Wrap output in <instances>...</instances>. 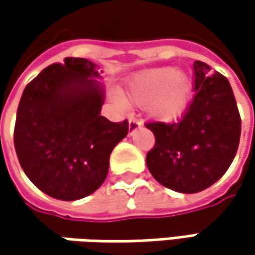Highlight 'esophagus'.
<instances>
[{
	"instance_id": "esophagus-1",
	"label": "esophagus",
	"mask_w": 255,
	"mask_h": 255,
	"mask_svg": "<svg viewBox=\"0 0 255 255\" xmlns=\"http://www.w3.org/2000/svg\"><path fill=\"white\" fill-rule=\"evenodd\" d=\"M141 126V120H138V118H135V117H131V118H129V123H128V131H129V134H132L137 128H140Z\"/></svg>"
}]
</instances>
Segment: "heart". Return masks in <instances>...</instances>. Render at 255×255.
Listing matches in <instances>:
<instances>
[{
  "instance_id": "obj_1",
  "label": "heart",
  "mask_w": 255,
  "mask_h": 255,
  "mask_svg": "<svg viewBox=\"0 0 255 255\" xmlns=\"http://www.w3.org/2000/svg\"><path fill=\"white\" fill-rule=\"evenodd\" d=\"M192 78L172 68L144 70L127 82V95L135 104H150L151 114L161 121L177 120L186 110Z\"/></svg>"
}]
</instances>
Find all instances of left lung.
Wrapping results in <instances>:
<instances>
[{"label":"left lung","instance_id":"8db88e82","mask_svg":"<svg viewBox=\"0 0 255 255\" xmlns=\"http://www.w3.org/2000/svg\"><path fill=\"white\" fill-rule=\"evenodd\" d=\"M195 95L177 123L151 121L154 147L145 163L160 185L196 193L214 185L231 166L241 135V117L228 79L193 63Z\"/></svg>","mask_w":255,"mask_h":255}]
</instances>
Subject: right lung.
<instances>
[{"instance_id": "obj_1", "label": "right lung", "mask_w": 255, "mask_h": 255, "mask_svg": "<svg viewBox=\"0 0 255 255\" xmlns=\"http://www.w3.org/2000/svg\"><path fill=\"white\" fill-rule=\"evenodd\" d=\"M97 65L82 57L43 69L24 89L14 147L27 177L46 195L76 201L94 193L108 174L114 147L128 121L101 115L104 91L91 79Z\"/></svg>"}]
</instances>
